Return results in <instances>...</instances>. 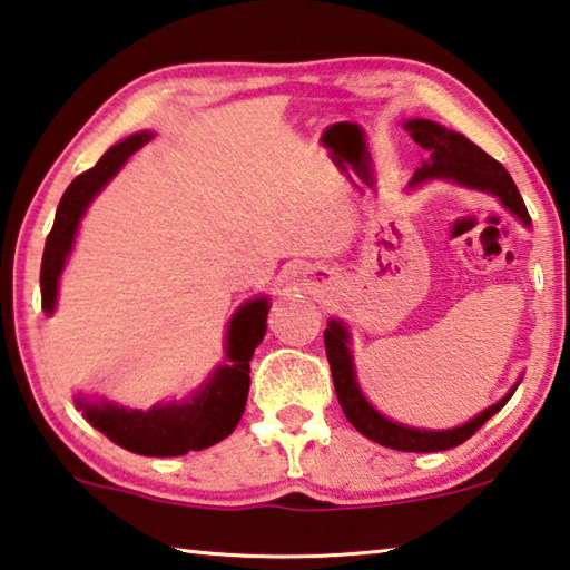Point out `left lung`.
<instances>
[{
  "label": "left lung",
  "instance_id": "8db88e82",
  "mask_svg": "<svg viewBox=\"0 0 570 570\" xmlns=\"http://www.w3.org/2000/svg\"><path fill=\"white\" fill-rule=\"evenodd\" d=\"M407 130L412 132L414 142H420L430 156L428 163L414 173L412 186H417V183L428 178H452L468 188L493 193V196L503 200V204L513 210L523 224H530L528 208L523 204V198H520L510 173L500 166L495 158H490L485 150H480L475 142H470L465 135L442 128V125L432 120H410ZM346 344H350L346 330L340 322L332 320L330 330H324V350H326V360H330V366H332L336 400H340L346 420H350L364 438H370L372 442H380V445L392 448V450L440 452V450L458 448L475 435L482 424L493 417L498 410H503L505 402L513 397L515 392L513 390L510 394H505V397L495 402L493 407L480 412L475 420H470L468 424H462V428H455V430L432 432V430L404 428V424L382 417V414L364 400V394L360 392V384H356V377H354L352 354Z\"/></svg>",
  "mask_w": 570,
  "mask_h": 570
}]
</instances>
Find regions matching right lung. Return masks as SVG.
<instances>
[{"mask_svg": "<svg viewBox=\"0 0 570 570\" xmlns=\"http://www.w3.org/2000/svg\"><path fill=\"white\" fill-rule=\"evenodd\" d=\"M150 132L130 135L128 140L112 146L98 160V166L85 170L67 186L55 214V226L45 240L42 268H40V288H42V308L47 314L55 308L57 282H60L65 258L70 254L72 240L77 234V224L105 183H108L120 166L135 150L146 146ZM266 314L268 302L256 298L240 306L228 326V364L218 366L210 374V380L200 387L190 400L183 404L168 402L158 404L148 412L122 410L115 404H85L77 402V407L85 410V417L95 430H100L105 438L115 445L135 452V455L148 458H176L186 455L190 450H204L216 445L230 432L246 410L248 387H250V356L256 344L266 334Z\"/></svg>", "mask_w": 570, "mask_h": 570, "instance_id": "right-lung-1", "label": "right lung"}]
</instances>
